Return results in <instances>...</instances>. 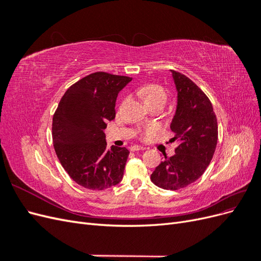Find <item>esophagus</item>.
<instances>
[{
  "mask_svg": "<svg viewBox=\"0 0 261 261\" xmlns=\"http://www.w3.org/2000/svg\"><path fill=\"white\" fill-rule=\"evenodd\" d=\"M139 150H141V151H144V150H146L145 147H141V146H133L132 147V151H139Z\"/></svg>",
  "mask_w": 261,
  "mask_h": 261,
  "instance_id": "1",
  "label": "esophagus"
}]
</instances>
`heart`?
Masks as SVG:
<instances>
[{
  "mask_svg": "<svg viewBox=\"0 0 261 261\" xmlns=\"http://www.w3.org/2000/svg\"><path fill=\"white\" fill-rule=\"evenodd\" d=\"M140 96H143L147 103H153V102H164L168 99V94L162 86L158 84H149L141 87L138 90ZM155 127H147L140 132L141 139H149L155 135Z\"/></svg>",
  "mask_w": 261,
  "mask_h": 261,
  "instance_id": "obj_1",
  "label": "heart"
}]
</instances>
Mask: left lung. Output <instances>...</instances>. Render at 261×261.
<instances>
[{"instance_id":"8db88e82","label":"left lung","mask_w":261,"mask_h":261,"mask_svg":"<svg viewBox=\"0 0 261 261\" xmlns=\"http://www.w3.org/2000/svg\"><path fill=\"white\" fill-rule=\"evenodd\" d=\"M177 107L171 129L177 140L175 154L164 156L151 174L158 187L177 191L198 179L210 164L218 143L217 116L209 98L194 82L172 70Z\"/></svg>"}]
</instances>
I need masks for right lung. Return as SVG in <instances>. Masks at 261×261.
Here are the masks:
<instances>
[{"mask_svg": "<svg viewBox=\"0 0 261 261\" xmlns=\"http://www.w3.org/2000/svg\"><path fill=\"white\" fill-rule=\"evenodd\" d=\"M130 77L92 73L72 85L62 97L52 121L55 153L78 185L102 191L120 183L129 151L107 148V123L115 117L117 94Z\"/></svg>", "mask_w": 261, "mask_h": 261, "instance_id": "right-lung-1", "label": "right lung"}]
</instances>
